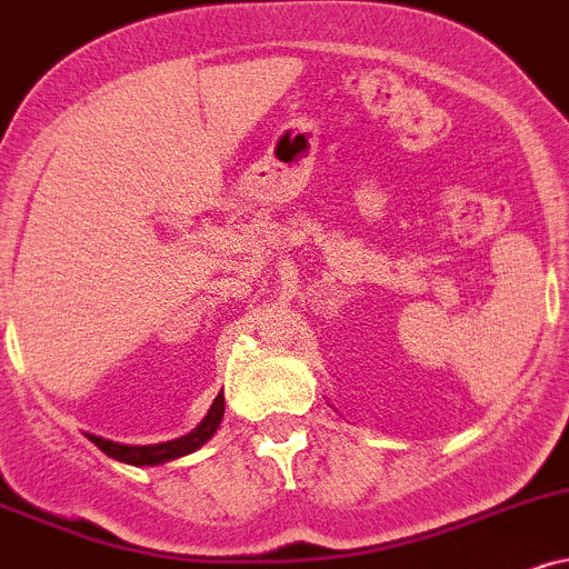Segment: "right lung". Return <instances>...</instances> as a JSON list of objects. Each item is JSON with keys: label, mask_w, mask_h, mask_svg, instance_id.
Wrapping results in <instances>:
<instances>
[{"label": "right lung", "mask_w": 569, "mask_h": 569, "mask_svg": "<svg viewBox=\"0 0 569 569\" xmlns=\"http://www.w3.org/2000/svg\"><path fill=\"white\" fill-rule=\"evenodd\" d=\"M224 416V397L217 395L214 402H211L209 413L203 416L201 423L196 429H190L188 435L177 437V440H167V442H156V445H121L113 440H106V437H94L87 435L89 442H94L98 448L106 453L108 458H116V461L129 463V467H159V463L174 461V458H182L193 450L207 445L214 432L222 423Z\"/></svg>", "instance_id": "right-lung-1"}]
</instances>
